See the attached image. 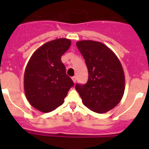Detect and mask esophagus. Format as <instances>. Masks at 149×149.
<instances>
[{
  "label": "esophagus",
  "mask_w": 149,
  "mask_h": 149,
  "mask_svg": "<svg viewBox=\"0 0 149 149\" xmlns=\"http://www.w3.org/2000/svg\"><path fill=\"white\" fill-rule=\"evenodd\" d=\"M72 79V80H73V83H76V77H75V76H73V77L71 78Z\"/></svg>",
  "instance_id": "34e87169"
}]
</instances>
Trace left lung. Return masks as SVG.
Segmentation results:
<instances>
[{
  "mask_svg": "<svg viewBox=\"0 0 149 149\" xmlns=\"http://www.w3.org/2000/svg\"><path fill=\"white\" fill-rule=\"evenodd\" d=\"M76 46L88 68L86 84L76 85L83 104L97 113H105L121 101L124 94L125 74L113 51L100 42L81 40Z\"/></svg>",
  "mask_w": 149,
  "mask_h": 149,
  "instance_id": "left-lung-1",
  "label": "left lung"
}]
</instances>
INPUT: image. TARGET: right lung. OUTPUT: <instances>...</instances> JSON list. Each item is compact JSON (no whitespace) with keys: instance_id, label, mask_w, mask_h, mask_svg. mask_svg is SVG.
<instances>
[{"instance_id":"1","label":"right lung","mask_w":149,"mask_h":149,"mask_svg":"<svg viewBox=\"0 0 149 149\" xmlns=\"http://www.w3.org/2000/svg\"><path fill=\"white\" fill-rule=\"evenodd\" d=\"M70 44L71 41L65 38L46 42L32 54L26 65L25 95L30 104L40 112L47 113L63 104L73 86L61 61Z\"/></svg>"}]
</instances>
